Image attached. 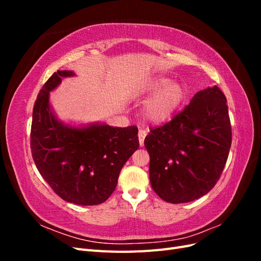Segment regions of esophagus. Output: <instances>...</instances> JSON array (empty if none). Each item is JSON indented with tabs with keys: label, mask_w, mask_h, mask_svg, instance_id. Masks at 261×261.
I'll return each mask as SVG.
<instances>
[{
	"label": "esophagus",
	"mask_w": 261,
	"mask_h": 261,
	"mask_svg": "<svg viewBox=\"0 0 261 261\" xmlns=\"http://www.w3.org/2000/svg\"><path fill=\"white\" fill-rule=\"evenodd\" d=\"M146 135H147L146 130L139 129V132H138V139H139V145H140V147L144 146V140H145V138H146Z\"/></svg>",
	"instance_id": "obj_1"
}]
</instances>
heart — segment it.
Listing matches in <instances>:
<instances>
[{"label": "heart", "mask_w": 261, "mask_h": 261, "mask_svg": "<svg viewBox=\"0 0 261 261\" xmlns=\"http://www.w3.org/2000/svg\"><path fill=\"white\" fill-rule=\"evenodd\" d=\"M141 92L151 94L141 108V116L147 123L161 125L170 121L185 98L184 87L168 77H154L143 87Z\"/></svg>", "instance_id": "1"}]
</instances>
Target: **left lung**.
<instances>
[{"mask_svg": "<svg viewBox=\"0 0 261 261\" xmlns=\"http://www.w3.org/2000/svg\"><path fill=\"white\" fill-rule=\"evenodd\" d=\"M231 143L223 92L217 86L198 91L183 112L145 138L153 191L171 203L208 194L223 171Z\"/></svg>", "mask_w": 261, "mask_h": 261, "instance_id": "8db88e82", "label": "left lung"}]
</instances>
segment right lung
I'll return each mask as SVG.
<instances>
[{"label": "right lung", "mask_w": 261, "mask_h": 261, "mask_svg": "<svg viewBox=\"0 0 261 261\" xmlns=\"http://www.w3.org/2000/svg\"><path fill=\"white\" fill-rule=\"evenodd\" d=\"M73 70H58L38 94L31 124V153L44 180L62 199L80 206L105 202L117 184L124 164L139 147L136 126L61 121L50 92Z\"/></svg>", "instance_id": "add662e5"}]
</instances>
